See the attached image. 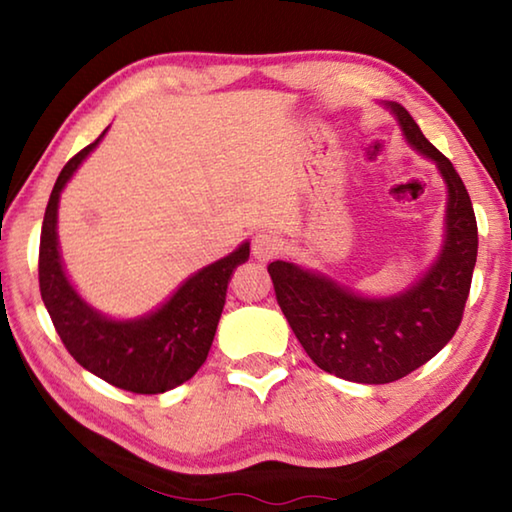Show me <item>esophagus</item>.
I'll use <instances>...</instances> for the list:
<instances>
[{
    "label": "esophagus",
    "instance_id": "1",
    "mask_svg": "<svg viewBox=\"0 0 512 512\" xmlns=\"http://www.w3.org/2000/svg\"><path fill=\"white\" fill-rule=\"evenodd\" d=\"M250 253L257 259V262H268L277 253H280V241L271 232H259L253 237V246H250Z\"/></svg>",
    "mask_w": 512,
    "mask_h": 512
}]
</instances>
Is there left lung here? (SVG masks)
Returning <instances> with one entry per match:
<instances>
[{
	"instance_id": "1",
	"label": "left lung",
	"mask_w": 512,
	"mask_h": 512,
	"mask_svg": "<svg viewBox=\"0 0 512 512\" xmlns=\"http://www.w3.org/2000/svg\"><path fill=\"white\" fill-rule=\"evenodd\" d=\"M384 106L404 142L431 160L447 187L445 230L438 257L409 287L391 296L354 291L296 262L268 264L277 305L320 370L357 384L402 379L445 348L461 325L476 264V219L470 194L449 162L402 106Z\"/></svg>"
}]
</instances>
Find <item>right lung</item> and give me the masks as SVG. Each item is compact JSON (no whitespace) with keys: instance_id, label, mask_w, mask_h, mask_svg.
I'll list each match as a JSON object with an SVG mask.
<instances>
[{"instance_id":"obj_1","label":"right lung","mask_w":512,"mask_h":512,"mask_svg":"<svg viewBox=\"0 0 512 512\" xmlns=\"http://www.w3.org/2000/svg\"><path fill=\"white\" fill-rule=\"evenodd\" d=\"M108 128L69 160L51 189L40 235V293L67 352L92 375L121 391L155 395L196 375L212 348L230 277L248 262L250 241L198 268L171 296L135 318H112L92 307L65 271L58 244L60 194L97 149Z\"/></svg>"}]
</instances>
